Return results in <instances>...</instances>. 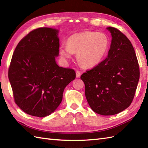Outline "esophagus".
<instances>
[{"mask_svg":"<svg viewBox=\"0 0 148 148\" xmlns=\"http://www.w3.org/2000/svg\"><path fill=\"white\" fill-rule=\"evenodd\" d=\"M76 77H79L80 76H81V72H80V71H76Z\"/></svg>","mask_w":148,"mask_h":148,"instance_id":"obj_1","label":"esophagus"}]
</instances>
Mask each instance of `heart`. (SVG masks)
Returning <instances> with one entry per match:
<instances>
[{
	"mask_svg": "<svg viewBox=\"0 0 148 148\" xmlns=\"http://www.w3.org/2000/svg\"><path fill=\"white\" fill-rule=\"evenodd\" d=\"M110 39L106 34L92 31L74 34L67 39V44L60 46L62 58L71 59L77 53V61L84 67L92 68L99 64L108 55Z\"/></svg>",
	"mask_w": 148,
	"mask_h": 148,
	"instance_id": "heart-1",
	"label": "heart"
}]
</instances>
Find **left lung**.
<instances>
[{
    "label": "left lung",
    "mask_w": 148,
    "mask_h": 148,
    "mask_svg": "<svg viewBox=\"0 0 148 148\" xmlns=\"http://www.w3.org/2000/svg\"><path fill=\"white\" fill-rule=\"evenodd\" d=\"M112 37L108 57L84 72L86 100L94 112L114 115L130 106L139 80V67L134 47L127 37L114 27L106 28Z\"/></svg>",
    "instance_id": "left-lung-1"
}]
</instances>
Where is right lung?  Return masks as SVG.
Returning a JSON list of instances; mask_svg holds the SVG:
<instances>
[{"instance_id": "1", "label": "right lung", "mask_w": 148, "mask_h": 148, "mask_svg": "<svg viewBox=\"0 0 148 148\" xmlns=\"http://www.w3.org/2000/svg\"><path fill=\"white\" fill-rule=\"evenodd\" d=\"M59 30L42 27L22 39L12 56L8 77L15 103L27 114L45 117L57 109L65 88L76 78L71 69L59 67Z\"/></svg>"}]
</instances>
